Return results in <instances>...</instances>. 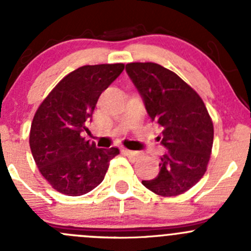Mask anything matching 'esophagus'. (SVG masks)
<instances>
[{"instance_id": "esophagus-1", "label": "esophagus", "mask_w": 251, "mask_h": 251, "mask_svg": "<svg viewBox=\"0 0 251 251\" xmlns=\"http://www.w3.org/2000/svg\"><path fill=\"white\" fill-rule=\"evenodd\" d=\"M124 153H125L126 155H128V156H138V155H140V153H138V151H130V149H124Z\"/></svg>"}]
</instances>
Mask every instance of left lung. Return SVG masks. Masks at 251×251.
<instances>
[{
	"mask_svg": "<svg viewBox=\"0 0 251 251\" xmlns=\"http://www.w3.org/2000/svg\"><path fill=\"white\" fill-rule=\"evenodd\" d=\"M126 73L137 88L147 113L158 124L166 151L158 176L142 184L163 197L184 193L206 171L214 125L198 93L175 73L155 63H130Z\"/></svg>",
	"mask_w": 251,
	"mask_h": 251,
	"instance_id": "obj_1",
	"label": "left lung"
}]
</instances>
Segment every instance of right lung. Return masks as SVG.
Segmentation results:
<instances>
[{"instance_id":"add662e5","label":"right lung","mask_w":251,"mask_h":251,"mask_svg":"<svg viewBox=\"0 0 251 251\" xmlns=\"http://www.w3.org/2000/svg\"><path fill=\"white\" fill-rule=\"evenodd\" d=\"M125 65H85L59 81L34 116L30 148L42 176L55 191L82 196L104 179L119 149L97 148L81 136L97 100Z\"/></svg>"}]
</instances>
